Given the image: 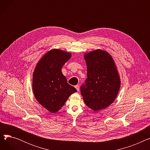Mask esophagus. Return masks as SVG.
Segmentation results:
<instances>
[{"label":"esophagus","instance_id":"34e87169","mask_svg":"<svg viewBox=\"0 0 150 150\" xmlns=\"http://www.w3.org/2000/svg\"><path fill=\"white\" fill-rule=\"evenodd\" d=\"M75 88H76V89L78 91H79V90H80V86H79V85H76L75 86Z\"/></svg>","mask_w":150,"mask_h":150}]
</instances>
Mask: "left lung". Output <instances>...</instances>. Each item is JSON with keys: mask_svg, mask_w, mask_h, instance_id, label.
Instances as JSON below:
<instances>
[{"mask_svg": "<svg viewBox=\"0 0 150 150\" xmlns=\"http://www.w3.org/2000/svg\"><path fill=\"white\" fill-rule=\"evenodd\" d=\"M87 64L85 84L81 86L86 105L97 111L109 106L115 99L120 80L112 57L102 50L84 54Z\"/></svg>", "mask_w": 150, "mask_h": 150, "instance_id": "left-lung-1", "label": "left lung"}]
</instances>
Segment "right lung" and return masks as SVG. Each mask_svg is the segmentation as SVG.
<instances>
[{"label":"right lung","instance_id":"1","mask_svg":"<svg viewBox=\"0 0 150 150\" xmlns=\"http://www.w3.org/2000/svg\"><path fill=\"white\" fill-rule=\"evenodd\" d=\"M71 53L52 49L38 62L33 75V90L39 104L50 112H57L69 96L77 91L67 83L61 72L62 67L70 58Z\"/></svg>","mask_w":150,"mask_h":150}]
</instances>
